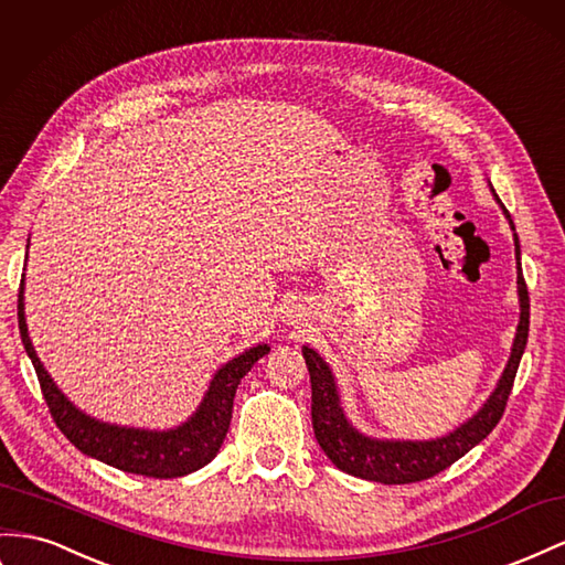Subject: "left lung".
Returning a JSON list of instances; mask_svg holds the SVG:
<instances>
[{
  "mask_svg": "<svg viewBox=\"0 0 565 565\" xmlns=\"http://www.w3.org/2000/svg\"><path fill=\"white\" fill-rule=\"evenodd\" d=\"M499 200V196H497ZM507 218L513 227L509 211L504 209ZM515 231V227H513ZM515 239V256H518V297H521V323L511 349V359L501 375L497 390L492 392L487 404L463 423L459 430L449 433L441 439L430 441H385V439H371L356 433L349 420L344 418V411L340 406L338 387H334V377L326 361L320 359L313 349L303 347L301 354L307 359L309 375H311V420L313 433L320 449L326 451L328 459L340 470L356 476L363 480L385 482V484H408L435 478L437 472L449 468L454 461H459L463 454L490 435L497 423L504 416V408L509 402V394L513 390V380L521 365V356L527 344V330H530V297L527 285L521 270V247Z\"/></svg>",
  "mask_w": 565,
  "mask_h": 565,
  "instance_id": "8db88e82",
  "label": "left lung"
}]
</instances>
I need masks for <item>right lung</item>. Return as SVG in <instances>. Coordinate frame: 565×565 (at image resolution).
Listing matches in <instances>:
<instances>
[{
	"instance_id": "1",
	"label": "right lung",
	"mask_w": 565,
	"mask_h": 565,
	"mask_svg": "<svg viewBox=\"0 0 565 565\" xmlns=\"http://www.w3.org/2000/svg\"><path fill=\"white\" fill-rule=\"evenodd\" d=\"M19 330L25 352L35 365L40 390L44 402L50 406V414L56 423V428L83 454L109 463L118 470L135 472V476L145 478H180L206 466L213 456L218 454L227 428H231L233 402L239 380L252 371V365L258 359L270 352L268 344H258L254 349H247V352L239 354L237 359L227 361L216 373V377L211 380V387L204 396L202 406L196 408V414L188 423H182L175 430L151 433L99 423L85 416L83 411L75 408L66 396L58 392L47 371L42 369L33 342L28 338L23 316V280L19 287Z\"/></svg>"
}]
</instances>
